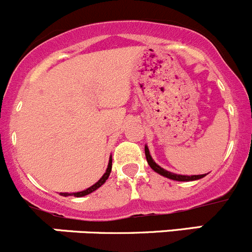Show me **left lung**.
Here are the masks:
<instances>
[{
    "label": "left lung",
    "mask_w": 252,
    "mask_h": 252,
    "mask_svg": "<svg viewBox=\"0 0 252 252\" xmlns=\"http://www.w3.org/2000/svg\"><path fill=\"white\" fill-rule=\"evenodd\" d=\"M145 156H146V159H147V163H149V166L151 167V168L154 169L156 173L163 175V177H166V178H169V179H172V180H178V182H191V180L201 179V178H204L206 175V174L182 175V174H175V173H172V172L166 171V169H163L162 167H159L158 164H157L156 162L152 159L151 155H150V151H149V147H147V146H145Z\"/></svg>",
    "instance_id": "obj_1"
}]
</instances>
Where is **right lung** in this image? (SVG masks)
<instances>
[{"instance_id":"add662e5","label":"right lung","mask_w":252,"mask_h":252,"mask_svg":"<svg viewBox=\"0 0 252 252\" xmlns=\"http://www.w3.org/2000/svg\"><path fill=\"white\" fill-rule=\"evenodd\" d=\"M111 169H112V158H110V162H108V166H107V169H106V173L103 174L102 177H101V179L98 180L97 183H95V184H94L93 187L88 188V189L83 190V191L73 192V194H69V192H62V194H61V195H63V196H69V195H73V196H75V197H81V196H85V195H88V194H91V192L95 191L96 189H98V188H100L101 185L105 184V182L108 179V177H110Z\"/></svg>"}]
</instances>
